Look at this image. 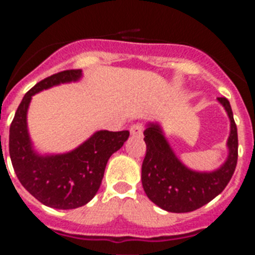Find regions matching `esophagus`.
<instances>
[{
  "instance_id": "34e87169",
  "label": "esophagus",
  "mask_w": 255,
  "mask_h": 255,
  "mask_svg": "<svg viewBox=\"0 0 255 255\" xmlns=\"http://www.w3.org/2000/svg\"><path fill=\"white\" fill-rule=\"evenodd\" d=\"M130 132L134 136H140L143 134V126H141V124H134V125L130 126Z\"/></svg>"
}]
</instances>
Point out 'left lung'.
<instances>
[{
	"mask_svg": "<svg viewBox=\"0 0 255 255\" xmlns=\"http://www.w3.org/2000/svg\"><path fill=\"white\" fill-rule=\"evenodd\" d=\"M230 119L229 154L213 171H195L182 163L164 136L158 123H148L144 130L147 153L141 164V184L147 197L159 208L186 213L209 203L222 193L238 163V129L229 101L218 97Z\"/></svg>",
	"mask_w": 255,
	"mask_h": 255,
	"instance_id": "8db88e82",
	"label": "left lung"
}]
</instances>
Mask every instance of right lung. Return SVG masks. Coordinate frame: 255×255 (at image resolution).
I'll use <instances>...</instances> for the list:
<instances>
[{
	"label": "right lung",
	"instance_id": "obj_1",
	"mask_svg": "<svg viewBox=\"0 0 255 255\" xmlns=\"http://www.w3.org/2000/svg\"><path fill=\"white\" fill-rule=\"evenodd\" d=\"M82 70H66L35 84L24 96L10 126L8 149L21 185L44 206L74 209L85 206L100 189L106 164L124 145L130 132L100 130L75 149L60 154H40L28 130V108L33 96L65 83L82 79Z\"/></svg>",
	"mask_w": 255,
	"mask_h": 255
}]
</instances>
